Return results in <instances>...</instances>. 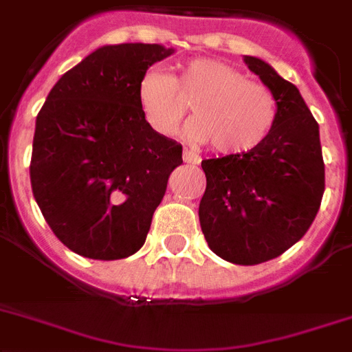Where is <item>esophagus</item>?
Here are the masks:
<instances>
[{
  "label": "esophagus",
  "mask_w": 352,
  "mask_h": 352,
  "mask_svg": "<svg viewBox=\"0 0 352 352\" xmlns=\"http://www.w3.org/2000/svg\"><path fill=\"white\" fill-rule=\"evenodd\" d=\"M184 162L186 164H201V157L197 153L190 151V149H184Z\"/></svg>",
  "instance_id": "esophagus-1"
}]
</instances>
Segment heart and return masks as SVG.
Returning <instances> with one entry per match:
<instances>
[{
  "label": "heart",
  "instance_id": "heart-1",
  "mask_svg": "<svg viewBox=\"0 0 352 352\" xmlns=\"http://www.w3.org/2000/svg\"><path fill=\"white\" fill-rule=\"evenodd\" d=\"M138 109L160 135H171L192 104L188 137L210 142L223 155H243L267 142L276 120L278 100L267 85L248 80L228 63L195 58L179 76L149 69L137 84Z\"/></svg>",
  "mask_w": 352,
  "mask_h": 352
}]
</instances>
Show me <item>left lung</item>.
<instances>
[{
  "label": "left lung",
  "mask_w": 352,
  "mask_h": 352,
  "mask_svg": "<svg viewBox=\"0 0 352 352\" xmlns=\"http://www.w3.org/2000/svg\"><path fill=\"white\" fill-rule=\"evenodd\" d=\"M252 73L278 100L267 142L250 153L201 162L206 190L199 204L204 239L235 265L281 256L307 234L325 190L320 127L294 84L267 62L245 56Z\"/></svg>",
  "instance_id": "8db88e82"
}]
</instances>
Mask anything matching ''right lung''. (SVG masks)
<instances>
[{
	"instance_id": "obj_1",
	"label": "right lung",
	"mask_w": 352,
	"mask_h": 352,
	"mask_svg": "<svg viewBox=\"0 0 352 352\" xmlns=\"http://www.w3.org/2000/svg\"><path fill=\"white\" fill-rule=\"evenodd\" d=\"M173 54L159 43L104 45L63 74L36 117L30 186L47 225L78 256L140 250L182 146L138 109L137 84Z\"/></svg>"
}]
</instances>
